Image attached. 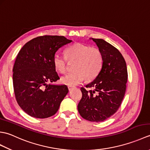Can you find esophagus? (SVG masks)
Instances as JSON below:
<instances>
[{
    "instance_id": "1",
    "label": "esophagus",
    "mask_w": 150,
    "mask_h": 150,
    "mask_svg": "<svg viewBox=\"0 0 150 150\" xmlns=\"http://www.w3.org/2000/svg\"><path fill=\"white\" fill-rule=\"evenodd\" d=\"M68 88L69 91H71V90H73V86H68Z\"/></svg>"
}]
</instances>
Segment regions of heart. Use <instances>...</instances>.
<instances>
[{
	"instance_id": "1",
	"label": "heart",
	"mask_w": 150,
	"mask_h": 150,
	"mask_svg": "<svg viewBox=\"0 0 150 150\" xmlns=\"http://www.w3.org/2000/svg\"><path fill=\"white\" fill-rule=\"evenodd\" d=\"M65 56L56 53L53 57V64L57 71L64 74L67 71L68 62H75L73 72L61 78V82L68 86H76L85 78L93 80L99 74L103 66L104 58L101 51L86 44L74 43L66 47Z\"/></svg>"
}]
</instances>
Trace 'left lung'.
Listing matches in <instances>:
<instances>
[{"mask_svg":"<svg viewBox=\"0 0 150 150\" xmlns=\"http://www.w3.org/2000/svg\"><path fill=\"white\" fill-rule=\"evenodd\" d=\"M103 55L101 71L95 80L81 88L82 98L78 111L82 118L91 122H102L119 109L126 90L128 71L125 60L115 47L103 39H93ZM92 87L94 91H88Z\"/></svg>","mask_w":150,"mask_h":150,"instance_id":"obj_1","label":"left lung"}]
</instances>
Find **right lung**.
<instances>
[{"instance_id": "add662e5", "label": "right lung", "mask_w": 150, "mask_h": 150, "mask_svg": "<svg viewBox=\"0 0 150 150\" xmlns=\"http://www.w3.org/2000/svg\"><path fill=\"white\" fill-rule=\"evenodd\" d=\"M71 42L64 36L43 35L31 39L19 51L13 68L14 93L19 106L31 117L53 116L68 93L66 85L47 83L60 79L53 57Z\"/></svg>"}]
</instances>
